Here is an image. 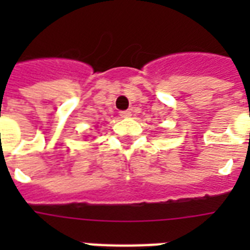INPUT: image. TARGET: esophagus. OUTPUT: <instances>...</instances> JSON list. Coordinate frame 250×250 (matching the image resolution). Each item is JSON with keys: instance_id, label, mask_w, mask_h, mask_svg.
Returning a JSON list of instances; mask_svg holds the SVG:
<instances>
[{"instance_id": "esophagus-1", "label": "esophagus", "mask_w": 250, "mask_h": 250, "mask_svg": "<svg viewBox=\"0 0 250 250\" xmlns=\"http://www.w3.org/2000/svg\"><path fill=\"white\" fill-rule=\"evenodd\" d=\"M119 115H121V118H128V117H131V111H128V110H125V111H121V113H119Z\"/></svg>"}]
</instances>
